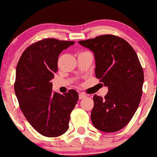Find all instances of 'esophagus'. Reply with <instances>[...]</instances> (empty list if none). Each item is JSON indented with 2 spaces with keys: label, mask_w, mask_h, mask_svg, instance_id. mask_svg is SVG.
Here are the masks:
<instances>
[{
  "label": "esophagus",
  "mask_w": 157,
  "mask_h": 157,
  "mask_svg": "<svg viewBox=\"0 0 157 157\" xmlns=\"http://www.w3.org/2000/svg\"><path fill=\"white\" fill-rule=\"evenodd\" d=\"M87 97V95L86 94H82V93H81L80 94H79V99L80 100H82V99H84V98H85Z\"/></svg>",
  "instance_id": "esophagus-1"
}]
</instances>
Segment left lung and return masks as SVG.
<instances>
[{
  "label": "left lung",
  "mask_w": 157,
  "mask_h": 157,
  "mask_svg": "<svg viewBox=\"0 0 157 157\" xmlns=\"http://www.w3.org/2000/svg\"><path fill=\"white\" fill-rule=\"evenodd\" d=\"M78 43L94 53L95 75L108 87L103 98L94 96L92 124L101 132H117L130 122L141 98L144 72L138 55L125 40L116 35Z\"/></svg>",
  "instance_id": "obj_1"
}]
</instances>
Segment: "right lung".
<instances>
[{"label": "right lung", "mask_w": 157, "mask_h": 157, "mask_svg": "<svg viewBox=\"0 0 157 157\" xmlns=\"http://www.w3.org/2000/svg\"><path fill=\"white\" fill-rule=\"evenodd\" d=\"M75 41L46 38L29 46L17 66L14 84L21 110L32 127L46 137H58L69 128L70 113L78 100L76 90L52 91L59 55Z\"/></svg>", "instance_id": "1"}]
</instances>
